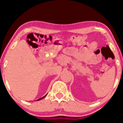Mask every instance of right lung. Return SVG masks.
<instances>
[{
    "label": "right lung",
    "mask_w": 123,
    "mask_h": 123,
    "mask_svg": "<svg viewBox=\"0 0 123 123\" xmlns=\"http://www.w3.org/2000/svg\"><path fill=\"white\" fill-rule=\"evenodd\" d=\"M47 95V94H46V95H45L44 96H43V97H41V98H39V99H37V101H39V100H41V99H43V98H44V97H45V96H46Z\"/></svg>",
    "instance_id": "1"
}]
</instances>
